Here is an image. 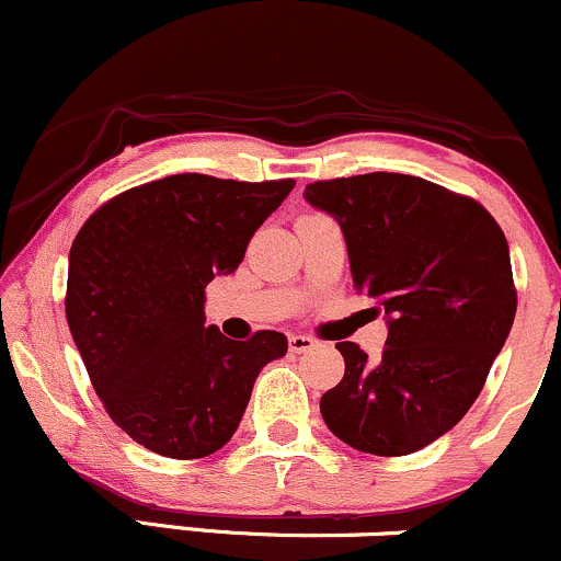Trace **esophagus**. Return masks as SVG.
<instances>
[{"label": "esophagus", "instance_id": "34e87169", "mask_svg": "<svg viewBox=\"0 0 561 561\" xmlns=\"http://www.w3.org/2000/svg\"><path fill=\"white\" fill-rule=\"evenodd\" d=\"M317 346V341H313L311 335H300V332H293L290 335V351L293 354H306V351H311Z\"/></svg>", "mask_w": 561, "mask_h": 561}]
</instances>
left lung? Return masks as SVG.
Instances as JSON below:
<instances>
[{"mask_svg":"<svg viewBox=\"0 0 561 561\" xmlns=\"http://www.w3.org/2000/svg\"><path fill=\"white\" fill-rule=\"evenodd\" d=\"M304 199L337 220L354 287L389 328L378 362L335 343L346 373L324 423L359 453L421 450L469 412L514 324L506 237L479 202L399 172L311 183Z\"/></svg>","mask_w":561,"mask_h":561,"instance_id":"obj_1","label":"left lung"}]
</instances>
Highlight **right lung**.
Listing matches in <instances>:
<instances>
[{"label":"right lung","instance_id":"add662e5","mask_svg":"<svg viewBox=\"0 0 561 561\" xmlns=\"http://www.w3.org/2000/svg\"><path fill=\"white\" fill-rule=\"evenodd\" d=\"M295 181L242 183L181 172L114 196L69 252L66 319L111 421L164 458L226 445L282 332L231 341L205 324V287L233 274Z\"/></svg>","mask_w":561,"mask_h":561}]
</instances>
